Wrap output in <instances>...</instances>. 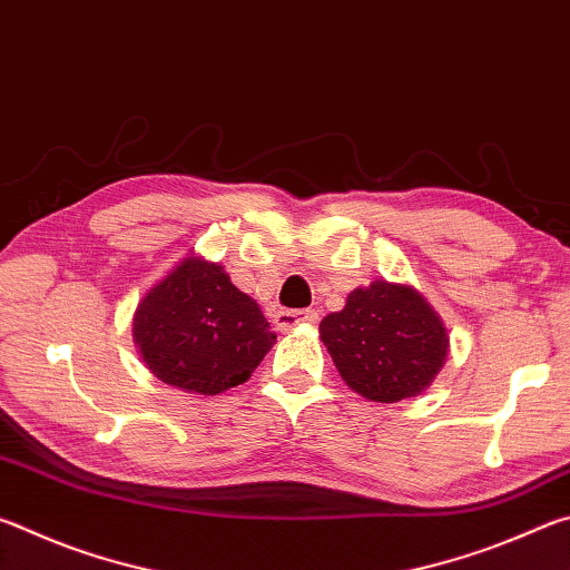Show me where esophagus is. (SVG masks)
<instances>
[{"mask_svg":"<svg viewBox=\"0 0 570 570\" xmlns=\"http://www.w3.org/2000/svg\"><path fill=\"white\" fill-rule=\"evenodd\" d=\"M316 320H320V314L312 312V308H302V312H276L274 314L276 330H282V332L294 330V326H298V324H316Z\"/></svg>","mask_w":570,"mask_h":570,"instance_id":"obj_1","label":"esophagus"}]
</instances>
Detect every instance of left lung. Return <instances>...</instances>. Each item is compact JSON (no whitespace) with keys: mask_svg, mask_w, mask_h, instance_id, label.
<instances>
[{"mask_svg":"<svg viewBox=\"0 0 570 570\" xmlns=\"http://www.w3.org/2000/svg\"><path fill=\"white\" fill-rule=\"evenodd\" d=\"M320 336L346 387L372 402L417 397L438 377L450 352L440 314L417 288L374 278L326 314Z\"/></svg>","mask_w":570,"mask_h":570,"instance_id":"obj_1","label":"left lung"}]
</instances>
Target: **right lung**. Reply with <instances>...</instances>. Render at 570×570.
I'll list each match as a JSON object with an SVG mask.
<instances>
[{
  "mask_svg": "<svg viewBox=\"0 0 570 570\" xmlns=\"http://www.w3.org/2000/svg\"><path fill=\"white\" fill-rule=\"evenodd\" d=\"M132 342L160 382L210 397L244 384L276 336L224 266L188 254L140 298Z\"/></svg>",
  "mask_w": 570,
  "mask_h": 570,
  "instance_id": "add662e5",
  "label": "right lung"
}]
</instances>
